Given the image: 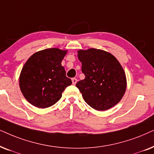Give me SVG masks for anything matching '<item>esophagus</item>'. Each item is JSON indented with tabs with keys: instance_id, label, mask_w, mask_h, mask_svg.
Returning a JSON list of instances; mask_svg holds the SVG:
<instances>
[{
	"instance_id": "34e87169",
	"label": "esophagus",
	"mask_w": 154,
	"mask_h": 154,
	"mask_svg": "<svg viewBox=\"0 0 154 154\" xmlns=\"http://www.w3.org/2000/svg\"><path fill=\"white\" fill-rule=\"evenodd\" d=\"M72 85H76V83L77 82V79L76 78H72Z\"/></svg>"
}]
</instances>
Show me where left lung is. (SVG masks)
<instances>
[{"label":"left lung","instance_id":"obj_1","mask_svg":"<svg viewBox=\"0 0 154 154\" xmlns=\"http://www.w3.org/2000/svg\"><path fill=\"white\" fill-rule=\"evenodd\" d=\"M85 78L76 87L88 105L96 110H106L122 99L127 88L122 65L111 53L101 49L77 51Z\"/></svg>","mask_w":154,"mask_h":154}]
</instances>
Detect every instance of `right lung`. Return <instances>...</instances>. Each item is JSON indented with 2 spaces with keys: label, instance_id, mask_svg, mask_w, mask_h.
<instances>
[{
  "label": "right lung",
  "instance_id": "1",
  "mask_svg": "<svg viewBox=\"0 0 154 154\" xmlns=\"http://www.w3.org/2000/svg\"><path fill=\"white\" fill-rule=\"evenodd\" d=\"M67 50L47 48L32 55L20 72V88L26 101L35 107L54 105L65 88L72 85L61 65Z\"/></svg>",
  "mask_w": 154,
  "mask_h": 154
}]
</instances>
